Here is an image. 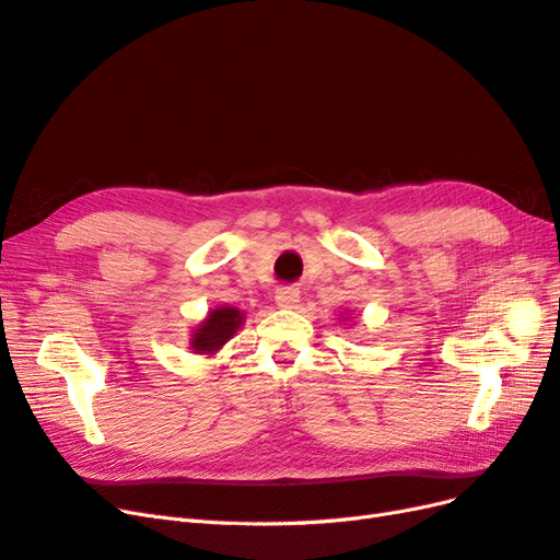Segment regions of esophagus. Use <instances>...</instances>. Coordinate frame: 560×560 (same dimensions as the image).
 <instances>
[{
	"label": "esophagus",
	"mask_w": 560,
	"mask_h": 560,
	"mask_svg": "<svg viewBox=\"0 0 560 560\" xmlns=\"http://www.w3.org/2000/svg\"><path fill=\"white\" fill-rule=\"evenodd\" d=\"M276 303H278V308H296V303H299L296 287H280V290L276 292Z\"/></svg>",
	"instance_id": "esophagus-1"
}]
</instances>
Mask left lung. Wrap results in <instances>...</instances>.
<instances>
[{
	"label": "left lung",
	"instance_id": "1",
	"mask_svg": "<svg viewBox=\"0 0 560 560\" xmlns=\"http://www.w3.org/2000/svg\"><path fill=\"white\" fill-rule=\"evenodd\" d=\"M346 315H348V313H346Z\"/></svg>",
	"mask_w": 560,
	"mask_h": 560
}]
</instances>
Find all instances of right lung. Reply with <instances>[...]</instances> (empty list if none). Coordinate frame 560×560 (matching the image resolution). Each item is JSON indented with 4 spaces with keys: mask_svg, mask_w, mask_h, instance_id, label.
<instances>
[{
    "mask_svg": "<svg viewBox=\"0 0 560 560\" xmlns=\"http://www.w3.org/2000/svg\"><path fill=\"white\" fill-rule=\"evenodd\" d=\"M245 313L233 308V306H217L208 311V315L198 322V327H194L191 338H189V348L196 354H217L226 346V341L235 336L243 327Z\"/></svg>",
    "mask_w": 560,
    "mask_h": 560,
    "instance_id": "right-lung-1",
    "label": "right lung"
}]
</instances>
